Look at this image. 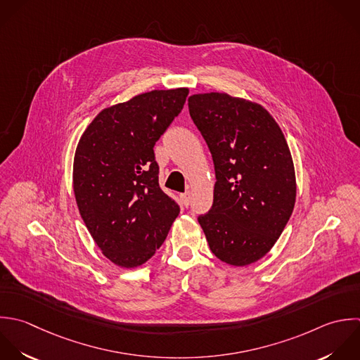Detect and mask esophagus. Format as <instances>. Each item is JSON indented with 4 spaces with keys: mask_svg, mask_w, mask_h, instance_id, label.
I'll use <instances>...</instances> for the list:
<instances>
[{
    "mask_svg": "<svg viewBox=\"0 0 360 360\" xmlns=\"http://www.w3.org/2000/svg\"><path fill=\"white\" fill-rule=\"evenodd\" d=\"M181 199H182V202H184L185 206H189V205H191V192L182 193V195H181Z\"/></svg>",
    "mask_w": 360,
    "mask_h": 360,
    "instance_id": "1",
    "label": "esophagus"
}]
</instances>
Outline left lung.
I'll return each instance as SVG.
<instances>
[{
	"label": "left lung",
	"mask_w": 360,
	"mask_h": 360,
	"mask_svg": "<svg viewBox=\"0 0 360 360\" xmlns=\"http://www.w3.org/2000/svg\"><path fill=\"white\" fill-rule=\"evenodd\" d=\"M189 113L213 158L210 210L198 217L210 251L245 266L265 257L285 230L296 202L288 141L269 112L229 94H196Z\"/></svg>",
	"instance_id": "8db88e82"
}]
</instances>
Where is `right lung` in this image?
Returning <instances> with one entry per match:
<instances>
[{
    "label": "right lung",
    "instance_id": "right-lung-1",
    "mask_svg": "<svg viewBox=\"0 0 360 360\" xmlns=\"http://www.w3.org/2000/svg\"><path fill=\"white\" fill-rule=\"evenodd\" d=\"M188 94L155 89L106 108L78 141L72 181L79 214L103 255L122 268L148 261L179 214L160 188L154 146Z\"/></svg>",
    "mask_w": 360,
    "mask_h": 360
}]
</instances>
